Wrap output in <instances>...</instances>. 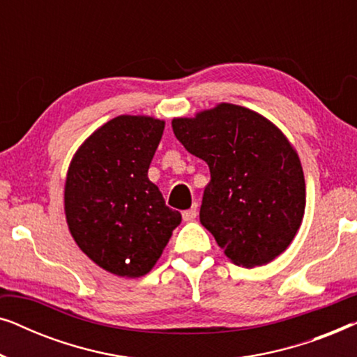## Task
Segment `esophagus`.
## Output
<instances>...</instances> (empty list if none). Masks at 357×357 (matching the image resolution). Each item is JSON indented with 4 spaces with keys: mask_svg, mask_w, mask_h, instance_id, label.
<instances>
[{
    "mask_svg": "<svg viewBox=\"0 0 357 357\" xmlns=\"http://www.w3.org/2000/svg\"><path fill=\"white\" fill-rule=\"evenodd\" d=\"M197 214H198L197 204H195V206H192L190 209H187V211L182 213V218H183V221H193V219L197 218Z\"/></svg>",
    "mask_w": 357,
    "mask_h": 357,
    "instance_id": "1",
    "label": "esophagus"
}]
</instances>
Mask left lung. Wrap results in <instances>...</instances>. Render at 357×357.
Here are the masks:
<instances>
[{
  "mask_svg": "<svg viewBox=\"0 0 357 357\" xmlns=\"http://www.w3.org/2000/svg\"><path fill=\"white\" fill-rule=\"evenodd\" d=\"M175 138L208 164L199 221L245 268L286 250L305 208L301 160L286 136L255 112L232 104L172 121Z\"/></svg>",
  "mask_w": 357,
  "mask_h": 357,
  "instance_id": "obj_1",
  "label": "left lung"
}]
</instances>
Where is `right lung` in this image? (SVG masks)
<instances>
[{
	"mask_svg": "<svg viewBox=\"0 0 357 357\" xmlns=\"http://www.w3.org/2000/svg\"><path fill=\"white\" fill-rule=\"evenodd\" d=\"M162 131V120L116 116L86 139L68 170L71 236L92 261L116 276L146 275L182 221L148 178Z\"/></svg>",
	"mask_w": 357,
	"mask_h": 357,
	"instance_id": "obj_1",
	"label": "right lung"
}]
</instances>
